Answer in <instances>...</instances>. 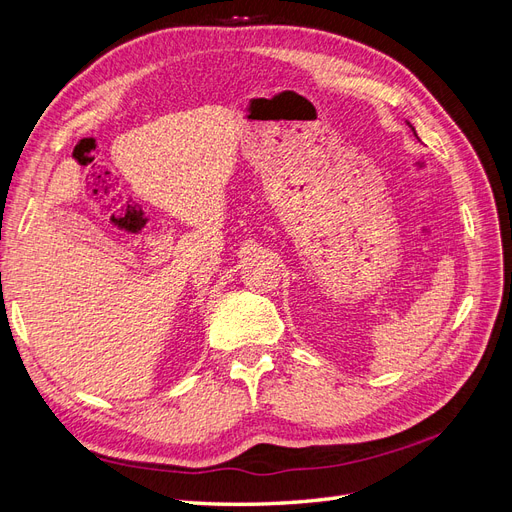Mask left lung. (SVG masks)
I'll list each match as a JSON object with an SVG mask.
<instances>
[{"label":"left lung","mask_w":512,"mask_h":512,"mask_svg":"<svg viewBox=\"0 0 512 512\" xmlns=\"http://www.w3.org/2000/svg\"><path fill=\"white\" fill-rule=\"evenodd\" d=\"M412 128V126H410ZM412 132H414V128H412ZM414 136H416V132H414Z\"/></svg>","instance_id":"left-lung-1"}]
</instances>
